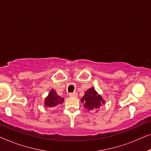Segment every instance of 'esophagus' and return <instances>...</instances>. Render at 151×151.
Returning a JSON list of instances; mask_svg holds the SVG:
<instances>
[{
    "label": "esophagus",
    "instance_id": "obj_1",
    "mask_svg": "<svg viewBox=\"0 0 151 151\" xmlns=\"http://www.w3.org/2000/svg\"><path fill=\"white\" fill-rule=\"evenodd\" d=\"M69 96L70 97H74V98H76V97H78V93L76 92H75V93H70Z\"/></svg>",
    "mask_w": 151,
    "mask_h": 151
}]
</instances>
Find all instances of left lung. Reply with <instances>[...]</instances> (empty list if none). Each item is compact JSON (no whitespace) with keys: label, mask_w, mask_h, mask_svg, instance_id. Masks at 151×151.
I'll list each match as a JSON object with an SVG mask.
<instances>
[{"label":"left lung","mask_w":151,"mask_h":151,"mask_svg":"<svg viewBox=\"0 0 151 151\" xmlns=\"http://www.w3.org/2000/svg\"><path fill=\"white\" fill-rule=\"evenodd\" d=\"M81 100L84 102V106L88 110H96L104 103L102 97L98 94L93 88L86 91Z\"/></svg>","instance_id":"8db88e82"}]
</instances>
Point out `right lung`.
Segmentation results:
<instances>
[{
  "label": "right lung",
  "instance_id": "right-lung-1",
  "mask_svg": "<svg viewBox=\"0 0 151 151\" xmlns=\"http://www.w3.org/2000/svg\"><path fill=\"white\" fill-rule=\"evenodd\" d=\"M64 102V98L57 94L53 89H51L49 96L45 98V104L47 107H53L58 106Z\"/></svg>",
  "mask_w": 151,
  "mask_h": 151
}]
</instances>
